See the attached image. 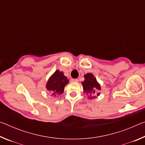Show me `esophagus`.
<instances>
[{"label":"esophagus","instance_id":"esophagus-1","mask_svg":"<svg viewBox=\"0 0 145 145\" xmlns=\"http://www.w3.org/2000/svg\"><path fill=\"white\" fill-rule=\"evenodd\" d=\"M78 80L77 78H72L71 79V82H78Z\"/></svg>","mask_w":145,"mask_h":145}]
</instances>
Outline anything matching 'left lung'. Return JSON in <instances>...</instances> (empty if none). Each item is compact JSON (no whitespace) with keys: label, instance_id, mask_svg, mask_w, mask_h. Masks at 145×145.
<instances>
[{"label":"left lung","instance_id":"8db88e82","mask_svg":"<svg viewBox=\"0 0 145 145\" xmlns=\"http://www.w3.org/2000/svg\"><path fill=\"white\" fill-rule=\"evenodd\" d=\"M84 78L85 80L82 82L84 93L88 95L89 99H95L96 91L100 90V86L92 73H88L86 75H84ZM97 95L99 96L100 93H97Z\"/></svg>","mask_w":145,"mask_h":145}]
</instances>
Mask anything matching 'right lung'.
<instances>
[{"mask_svg": "<svg viewBox=\"0 0 145 145\" xmlns=\"http://www.w3.org/2000/svg\"><path fill=\"white\" fill-rule=\"evenodd\" d=\"M68 81L69 80L64 75L63 72L57 70L49 78L46 88L50 91L51 96L56 97L63 93L65 86L68 84Z\"/></svg>", "mask_w": 145, "mask_h": 145, "instance_id": "obj_1", "label": "right lung"}]
</instances>
